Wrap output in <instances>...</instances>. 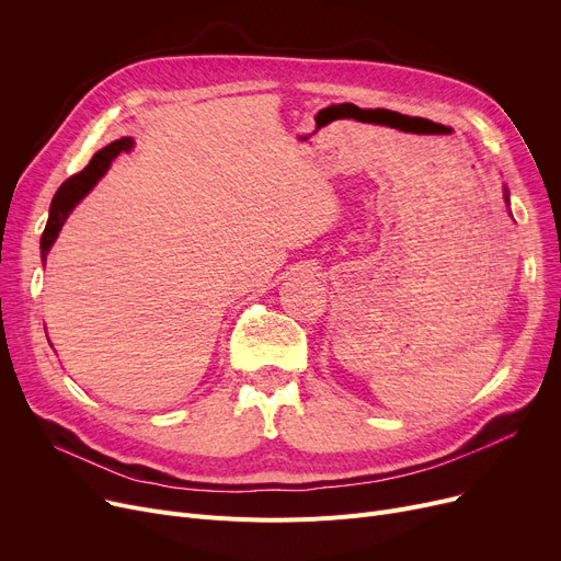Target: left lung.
<instances>
[{"instance_id":"1","label":"left lung","mask_w":561,"mask_h":561,"mask_svg":"<svg viewBox=\"0 0 561 561\" xmlns=\"http://www.w3.org/2000/svg\"><path fill=\"white\" fill-rule=\"evenodd\" d=\"M505 197H507V199H510V195H505Z\"/></svg>"}]
</instances>
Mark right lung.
I'll list each match as a JSON object with an SVG mask.
<instances>
[{
    "instance_id": "obj_1",
    "label": "right lung",
    "mask_w": 561,
    "mask_h": 561,
    "mask_svg": "<svg viewBox=\"0 0 561 561\" xmlns=\"http://www.w3.org/2000/svg\"><path fill=\"white\" fill-rule=\"evenodd\" d=\"M134 140L131 138H121V140H113L111 145H106L104 150H100L91 163H88L81 172L72 174L70 180H66L61 184V188L56 191L54 199H51V206H49V220H47V227L43 231V239H41V254H43V261L47 259V252L51 248V243L56 241L58 231H61L66 218L70 216V211L77 206V202L91 191L100 176L108 170L111 161L121 154V152H127L131 150Z\"/></svg>"
}]
</instances>
